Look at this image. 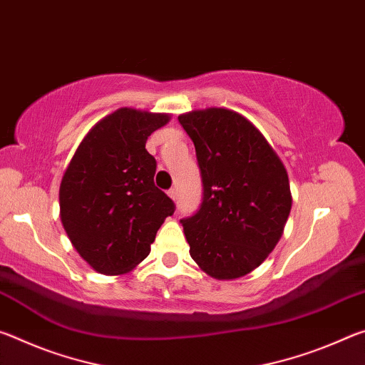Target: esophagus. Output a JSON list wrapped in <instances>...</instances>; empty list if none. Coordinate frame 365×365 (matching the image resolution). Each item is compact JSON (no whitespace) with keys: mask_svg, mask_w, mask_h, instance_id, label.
<instances>
[{"mask_svg":"<svg viewBox=\"0 0 365 365\" xmlns=\"http://www.w3.org/2000/svg\"><path fill=\"white\" fill-rule=\"evenodd\" d=\"M168 195L172 197V200H177V190H175V188H170V190L168 191Z\"/></svg>","mask_w":365,"mask_h":365,"instance_id":"1","label":"esophagus"}]
</instances>
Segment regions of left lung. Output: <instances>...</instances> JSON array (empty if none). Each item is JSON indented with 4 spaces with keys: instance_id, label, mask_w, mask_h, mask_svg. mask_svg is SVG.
I'll list each match as a JSON object with an SVG mask.
<instances>
[{
    "instance_id": "8db88e82",
    "label": "left lung",
    "mask_w": 365,
    "mask_h": 365,
    "mask_svg": "<svg viewBox=\"0 0 365 365\" xmlns=\"http://www.w3.org/2000/svg\"><path fill=\"white\" fill-rule=\"evenodd\" d=\"M196 150L202 197L182 219L190 256L207 275L232 280L261 265L292 209L287 170L243 115L211 108L178 117Z\"/></svg>"
}]
</instances>
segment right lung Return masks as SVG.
Listing matches in <instances>:
<instances>
[{"instance_id":"add662e5","label":"right lung","mask_w":365,"mask_h":365,"mask_svg":"<svg viewBox=\"0 0 365 365\" xmlns=\"http://www.w3.org/2000/svg\"><path fill=\"white\" fill-rule=\"evenodd\" d=\"M168 114L122 108L91 128L61 182V220L73 248L95 270L117 275L150 255L164 219L175 211L154 185L150 135Z\"/></svg>"}]
</instances>
